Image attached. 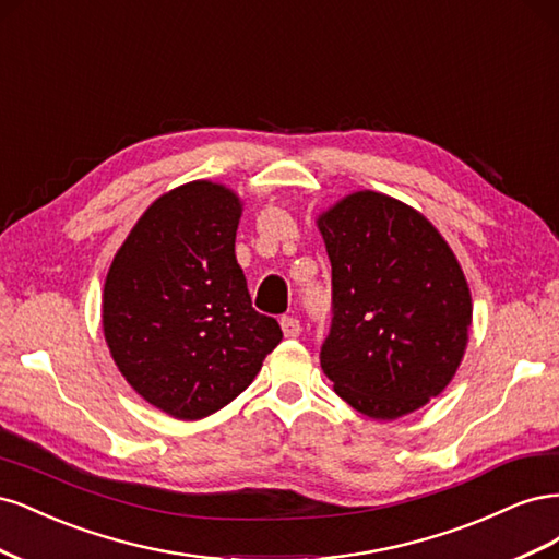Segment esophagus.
<instances>
[{"label":"esophagus","instance_id":"obj_1","mask_svg":"<svg viewBox=\"0 0 559 559\" xmlns=\"http://www.w3.org/2000/svg\"><path fill=\"white\" fill-rule=\"evenodd\" d=\"M280 326L286 337H298L300 335V321L296 317H282Z\"/></svg>","mask_w":559,"mask_h":559}]
</instances>
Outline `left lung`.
<instances>
[{
	"mask_svg": "<svg viewBox=\"0 0 559 559\" xmlns=\"http://www.w3.org/2000/svg\"><path fill=\"white\" fill-rule=\"evenodd\" d=\"M331 261L333 319L321 368L373 419L438 396L462 364L471 292L452 249L405 202L359 191L317 218Z\"/></svg>",
	"mask_w": 559,
	"mask_h": 559,
	"instance_id": "1",
	"label": "left lung"
}]
</instances>
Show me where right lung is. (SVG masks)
Wrapping results in <instances>:
<instances>
[{
    "mask_svg": "<svg viewBox=\"0 0 559 559\" xmlns=\"http://www.w3.org/2000/svg\"><path fill=\"white\" fill-rule=\"evenodd\" d=\"M242 202L212 181L160 195L116 251L103 329L111 357L144 401L177 419L222 411L282 341L251 308L235 259Z\"/></svg>",
    "mask_w": 559,
    "mask_h": 559,
    "instance_id": "add662e5",
    "label": "right lung"
}]
</instances>
